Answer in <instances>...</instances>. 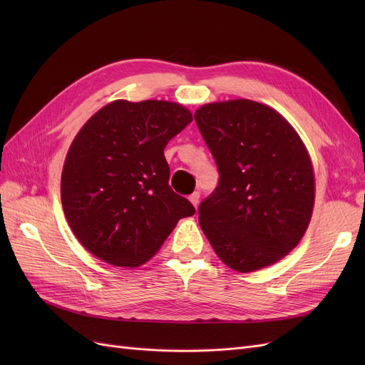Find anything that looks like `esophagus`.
I'll list each match as a JSON object with an SVG mask.
<instances>
[{
	"label": "esophagus",
	"instance_id": "1",
	"mask_svg": "<svg viewBox=\"0 0 365 365\" xmlns=\"http://www.w3.org/2000/svg\"><path fill=\"white\" fill-rule=\"evenodd\" d=\"M189 200H190V202H192L195 207H197V204H200V192H193V193L189 196Z\"/></svg>",
	"mask_w": 365,
	"mask_h": 365
}]
</instances>
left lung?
<instances>
[{
	"label": "left lung",
	"instance_id": "obj_1",
	"mask_svg": "<svg viewBox=\"0 0 365 365\" xmlns=\"http://www.w3.org/2000/svg\"><path fill=\"white\" fill-rule=\"evenodd\" d=\"M196 126L219 172L200 204V224L230 268L251 272L297 247L311 220L315 184L300 137L272 108L252 101L210 103Z\"/></svg>",
	"mask_w": 365,
	"mask_h": 365
}]
</instances>
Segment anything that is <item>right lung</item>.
Wrapping results in <instances>:
<instances>
[{"label":"right lung","instance_id":"obj_1","mask_svg":"<svg viewBox=\"0 0 365 365\" xmlns=\"http://www.w3.org/2000/svg\"><path fill=\"white\" fill-rule=\"evenodd\" d=\"M193 118L164 101L106 105L76 135L63 164V213L81 244L114 267L155 254L195 207L169 185L164 148Z\"/></svg>","mask_w":365,"mask_h":365}]
</instances>
